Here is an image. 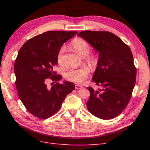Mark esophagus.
<instances>
[{
  "instance_id": "esophagus-1",
  "label": "esophagus",
  "mask_w": 150,
  "mask_h": 150,
  "mask_svg": "<svg viewBox=\"0 0 150 150\" xmlns=\"http://www.w3.org/2000/svg\"><path fill=\"white\" fill-rule=\"evenodd\" d=\"M82 88V86H81V85H79V84H75V88L76 89H81V88Z\"/></svg>"
}]
</instances>
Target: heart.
<instances>
[{
  "label": "heart",
  "instance_id": "b5f03b06",
  "mask_svg": "<svg viewBox=\"0 0 150 150\" xmlns=\"http://www.w3.org/2000/svg\"><path fill=\"white\" fill-rule=\"evenodd\" d=\"M71 47L81 57H85L87 56V59L90 62L93 63L95 62L93 56L88 55L90 52V46L86 40L81 39H75L71 42ZM66 47L62 46L57 53V59L59 64H64V55ZM89 73H90L89 68L86 66H83L77 69H69L66 73V77L70 81L76 82L77 84H82L85 81L86 79L88 77Z\"/></svg>",
  "mask_w": 150,
  "mask_h": 150
}]
</instances>
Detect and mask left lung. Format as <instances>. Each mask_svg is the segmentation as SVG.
<instances>
[{"label": "left lung", "instance_id": "8db88e82", "mask_svg": "<svg viewBox=\"0 0 150 150\" xmlns=\"http://www.w3.org/2000/svg\"><path fill=\"white\" fill-rule=\"evenodd\" d=\"M78 36L99 53L92 81L101 88L88 87V110L99 119H113L127 106L135 84L137 69L132 51L119 37L108 31L87 30Z\"/></svg>", "mask_w": 150, "mask_h": 150}]
</instances>
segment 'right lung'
I'll return each mask as SVG.
<instances>
[{"label": "right lung", "mask_w": 150, "mask_h": 150, "mask_svg": "<svg viewBox=\"0 0 150 150\" xmlns=\"http://www.w3.org/2000/svg\"><path fill=\"white\" fill-rule=\"evenodd\" d=\"M77 31H48L31 38L18 51L14 71L19 98L30 113L45 119L58 111L66 95L75 90L72 82L60 84V75H55L53 67L63 44ZM49 80L56 83L50 87Z\"/></svg>", "instance_id": "obj_1"}]
</instances>
